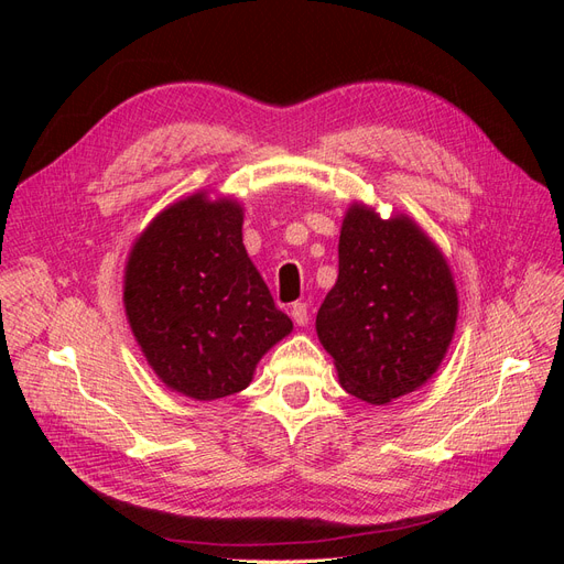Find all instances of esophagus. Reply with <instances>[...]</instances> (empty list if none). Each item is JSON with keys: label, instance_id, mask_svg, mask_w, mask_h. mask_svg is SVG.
<instances>
[{"label": "esophagus", "instance_id": "obj_1", "mask_svg": "<svg viewBox=\"0 0 564 564\" xmlns=\"http://www.w3.org/2000/svg\"><path fill=\"white\" fill-rule=\"evenodd\" d=\"M292 319L299 324V327H308V322H311L308 305H305V303H294L292 305Z\"/></svg>", "mask_w": 564, "mask_h": 564}]
</instances>
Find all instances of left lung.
<instances>
[{
  "instance_id": "obj_1",
  "label": "left lung",
  "mask_w": 564,
  "mask_h": 564,
  "mask_svg": "<svg viewBox=\"0 0 564 564\" xmlns=\"http://www.w3.org/2000/svg\"><path fill=\"white\" fill-rule=\"evenodd\" d=\"M458 292L442 249L406 214L352 202L338 237V280L315 329L346 392L388 404L433 379L452 346Z\"/></svg>"
}]
</instances>
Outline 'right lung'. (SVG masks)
<instances>
[{
  "mask_svg": "<svg viewBox=\"0 0 564 564\" xmlns=\"http://www.w3.org/2000/svg\"><path fill=\"white\" fill-rule=\"evenodd\" d=\"M242 224L240 199L199 191L152 218L127 256L131 334L158 379L191 400L245 390L294 329L249 259Z\"/></svg>",
  "mask_w": 564,
  "mask_h": 564,
  "instance_id": "obj_1",
  "label": "right lung"
}]
</instances>
